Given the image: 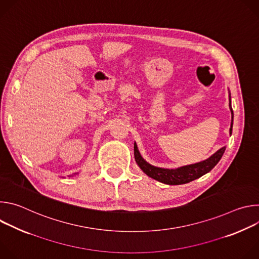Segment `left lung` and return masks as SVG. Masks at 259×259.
Instances as JSON below:
<instances>
[{"instance_id": "1", "label": "left lung", "mask_w": 259, "mask_h": 259, "mask_svg": "<svg viewBox=\"0 0 259 259\" xmlns=\"http://www.w3.org/2000/svg\"><path fill=\"white\" fill-rule=\"evenodd\" d=\"M230 109L232 112V123H231L230 132L232 134L234 113H233V108H232V104H231V94H230ZM225 151H226V147H221L220 150H218L209 159H207L203 162L197 163V164L183 166V167H180L177 169H164V168H158V167L152 166L151 164L145 162L137 150L136 143H134V158H135L137 165L140 167V169L147 176H150L160 182L170 184V186H177V184H183V183L191 182V181L203 176L207 172L211 171L214 168V166L219 162L221 157H223Z\"/></svg>"}]
</instances>
